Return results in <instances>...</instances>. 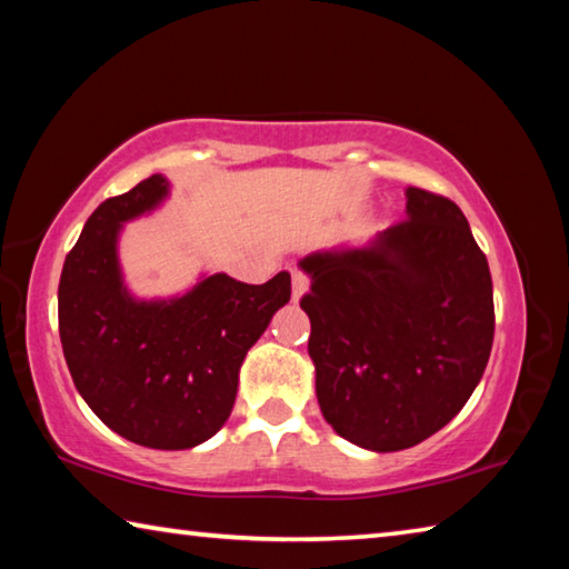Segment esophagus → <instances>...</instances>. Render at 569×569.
Returning <instances> with one entry per match:
<instances>
[{
    "instance_id": "esophagus-1",
    "label": "esophagus",
    "mask_w": 569,
    "mask_h": 569,
    "mask_svg": "<svg viewBox=\"0 0 569 569\" xmlns=\"http://www.w3.org/2000/svg\"><path fill=\"white\" fill-rule=\"evenodd\" d=\"M308 291V276L301 271H293L291 273V293H293V301H298L303 293Z\"/></svg>"
}]
</instances>
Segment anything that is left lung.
I'll return each mask as SVG.
<instances>
[{
	"label": "left lung",
	"instance_id": "obj_1",
	"mask_svg": "<svg viewBox=\"0 0 569 569\" xmlns=\"http://www.w3.org/2000/svg\"><path fill=\"white\" fill-rule=\"evenodd\" d=\"M407 220L361 248L298 261L323 419L351 445L399 451L457 417L487 369L495 298L487 256L445 196L407 188Z\"/></svg>",
	"mask_w": 569,
	"mask_h": 569
}]
</instances>
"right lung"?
<instances>
[{
	"mask_svg": "<svg viewBox=\"0 0 569 569\" xmlns=\"http://www.w3.org/2000/svg\"><path fill=\"white\" fill-rule=\"evenodd\" d=\"M168 192L166 178L150 176L94 210L64 258L57 308L67 369L100 421L140 447L190 449L228 421L240 363L291 301V276L250 286L213 273L182 296L134 298L120 230Z\"/></svg>",
	"mask_w": 569,
	"mask_h": 569,
	"instance_id": "1",
	"label": "right lung"
}]
</instances>
